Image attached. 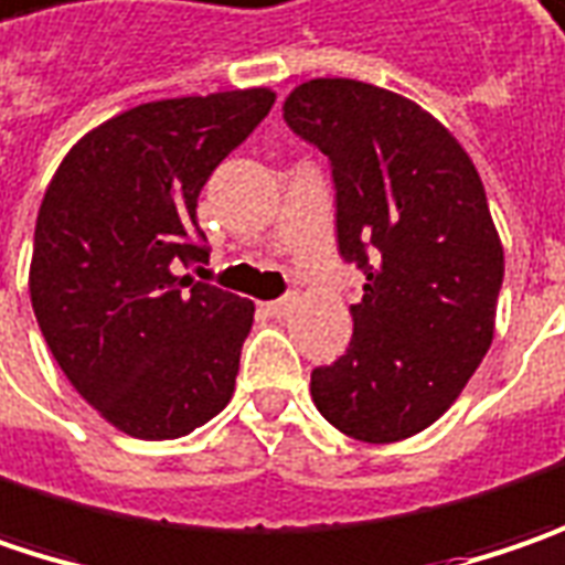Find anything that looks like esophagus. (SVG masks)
<instances>
[{
  "mask_svg": "<svg viewBox=\"0 0 565 565\" xmlns=\"http://www.w3.org/2000/svg\"><path fill=\"white\" fill-rule=\"evenodd\" d=\"M290 307H294V300H290V297H281V300L265 303V312H268V316H275V319H284V316L290 312Z\"/></svg>",
  "mask_w": 565,
  "mask_h": 565,
  "instance_id": "34e87169",
  "label": "esophagus"
}]
</instances>
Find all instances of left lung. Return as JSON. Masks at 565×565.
<instances>
[{"label":"left lung","instance_id":"1","mask_svg":"<svg viewBox=\"0 0 565 565\" xmlns=\"http://www.w3.org/2000/svg\"><path fill=\"white\" fill-rule=\"evenodd\" d=\"M284 122L334 183L338 253L366 275L344 356L312 370V402L360 443L439 420L493 341L503 246L465 148L427 110L354 78H312Z\"/></svg>","mask_w":565,"mask_h":565}]
</instances>
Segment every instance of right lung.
Returning a JSON list of instances; mask_svg holds the SVG:
<instances>
[{
    "label": "right lung",
    "mask_w": 565,
    "mask_h": 565,
    "mask_svg": "<svg viewBox=\"0 0 565 565\" xmlns=\"http://www.w3.org/2000/svg\"><path fill=\"white\" fill-rule=\"evenodd\" d=\"M271 104L268 87L141 104L87 132L46 185L34 316L65 380L129 436H185L234 395L253 303L185 268L209 265L202 185Z\"/></svg>",
    "instance_id": "obj_1"
}]
</instances>
